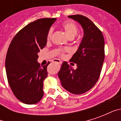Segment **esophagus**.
Wrapping results in <instances>:
<instances>
[{
	"label": "esophagus",
	"mask_w": 121,
	"mask_h": 121,
	"mask_svg": "<svg viewBox=\"0 0 121 121\" xmlns=\"http://www.w3.org/2000/svg\"><path fill=\"white\" fill-rule=\"evenodd\" d=\"M54 62H55V63H61V61L60 60H58V59H55V60H54Z\"/></svg>",
	"instance_id": "34e87169"
}]
</instances>
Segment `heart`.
<instances>
[{
    "mask_svg": "<svg viewBox=\"0 0 121 121\" xmlns=\"http://www.w3.org/2000/svg\"><path fill=\"white\" fill-rule=\"evenodd\" d=\"M62 27L63 28V29L65 31L66 34L68 35V37L69 38H73L78 33V29L76 25L74 22H72V21H66V22H63L62 24ZM53 30L51 28L48 30V32L47 33V39L48 41L51 39L52 37V34ZM68 49L67 48H59L58 50V53L60 54L61 56H63L64 55V52L67 51Z\"/></svg>",
    "mask_w": 121,
    "mask_h": 121,
    "instance_id": "1",
    "label": "heart"
}]
</instances>
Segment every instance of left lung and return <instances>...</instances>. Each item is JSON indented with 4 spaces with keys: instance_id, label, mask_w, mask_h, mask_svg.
<instances>
[{
    "instance_id": "1",
    "label": "left lung",
    "mask_w": 121,
    "mask_h": 121,
    "mask_svg": "<svg viewBox=\"0 0 121 121\" xmlns=\"http://www.w3.org/2000/svg\"><path fill=\"white\" fill-rule=\"evenodd\" d=\"M68 17L82 25L84 37L78 49L70 60V61L76 63V69L64 61L58 76L67 91L81 95L90 90L99 80L105 57L104 39L101 31L87 17L82 15H69ZM73 63L71 64L73 65Z\"/></svg>"
}]
</instances>
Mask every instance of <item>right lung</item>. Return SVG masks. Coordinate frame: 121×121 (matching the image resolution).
Masks as SVG:
<instances>
[{"label": "right lung", "mask_w": 121, "mask_h": 121, "mask_svg": "<svg viewBox=\"0 0 121 121\" xmlns=\"http://www.w3.org/2000/svg\"><path fill=\"white\" fill-rule=\"evenodd\" d=\"M56 20L43 18L29 23L15 35L8 49V81L15 97L25 104H36L44 95L43 80L50 63L40 66L37 54L47 45V33Z\"/></svg>", "instance_id": "add662e5"}]
</instances>
